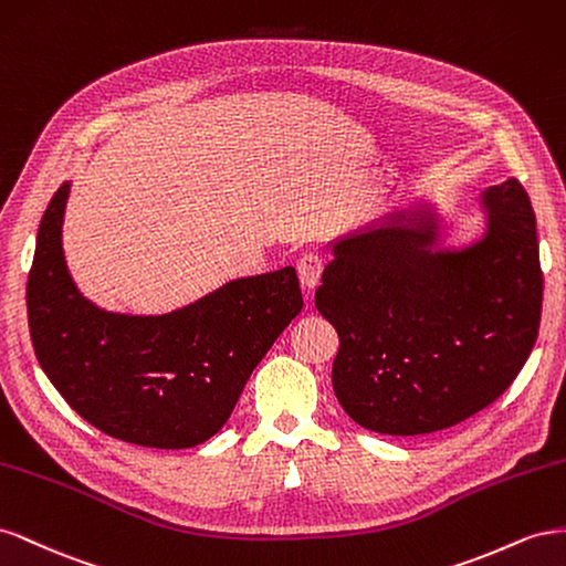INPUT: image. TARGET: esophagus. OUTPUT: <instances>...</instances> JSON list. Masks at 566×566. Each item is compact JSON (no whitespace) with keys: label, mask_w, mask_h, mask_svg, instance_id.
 Instances as JSON below:
<instances>
[{"label":"esophagus","mask_w":566,"mask_h":566,"mask_svg":"<svg viewBox=\"0 0 566 566\" xmlns=\"http://www.w3.org/2000/svg\"><path fill=\"white\" fill-rule=\"evenodd\" d=\"M322 268H325V263H322V258L315 255V253H308V255L301 258V261L296 263V272H298V280H301L303 289H308V292H313V289L317 286V282H319Z\"/></svg>","instance_id":"obj_1"}]
</instances>
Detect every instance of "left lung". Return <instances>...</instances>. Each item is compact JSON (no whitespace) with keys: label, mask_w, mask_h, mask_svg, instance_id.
I'll return each mask as SVG.
<instances>
[{"label":"left lung","mask_w":566,"mask_h":566,"mask_svg":"<svg viewBox=\"0 0 566 566\" xmlns=\"http://www.w3.org/2000/svg\"><path fill=\"white\" fill-rule=\"evenodd\" d=\"M486 234L433 249L429 211H400L332 247L315 308L338 334L334 394L389 436L448 429L503 396L536 344L543 303L536 216L524 187L481 193Z\"/></svg>","instance_id":"1"}]
</instances>
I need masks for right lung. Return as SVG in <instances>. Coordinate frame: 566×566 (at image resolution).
I'll return each instance as SVG.
<instances>
[{"instance_id": "1", "label": "right lung", "mask_w": 566, "mask_h": 566, "mask_svg": "<svg viewBox=\"0 0 566 566\" xmlns=\"http://www.w3.org/2000/svg\"><path fill=\"white\" fill-rule=\"evenodd\" d=\"M71 185L42 216L28 325L44 375L92 427L135 446L191 448L228 422L270 346L301 308L294 268L234 280L168 315L96 308L61 249Z\"/></svg>"}]
</instances>
